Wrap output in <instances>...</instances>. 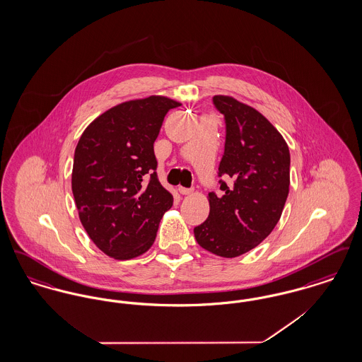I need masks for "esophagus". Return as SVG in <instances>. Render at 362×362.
<instances>
[{
	"label": "esophagus",
	"instance_id": "obj_1",
	"mask_svg": "<svg viewBox=\"0 0 362 362\" xmlns=\"http://www.w3.org/2000/svg\"><path fill=\"white\" fill-rule=\"evenodd\" d=\"M179 192L180 194H183V195H187V194H189L191 191H192V189H187V187H179Z\"/></svg>",
	"mask_w": 362,
	"mask_h": 362
}]
</instances>
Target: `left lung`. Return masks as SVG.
Returning <instances> with one entry per match:
<instances>
[{
	"instance_id": "obj_1",
	"label": "left lung",
	"mask_w": 362,
	"mask_h": 362,
	"mask_svg": "<svg viewBox=\"0 0 362 362\" xmlns=\"http://www.w3.org/2000/svg\"><path fill=\"white\" fill-rule=\"evenodd\" d=\"M213 105L225 122L217 173L221 192L209 194V217L194 228V236L209 252L236 258L278 223L289 194L291 153L276 127L252 107L228 96H214Z\"/></svg>"
}]
</instances>
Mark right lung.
<instances>
[{
  "mask_svg": "<svg viewBox=\"0 0 362 362\" xmlns=\"http://www.w3.org/2000/svg\"><path fill=\"white\" fill-rule=\"evenodd\" d=\"M179 105L161 96L115 105L86 127L76 146L71 191L80 221L111 258L146 252L173 206L157 177L153 144L167 112Z\"/></svg>",
  "mask_w": 362,
  "mask_h": 362,
  "instance_id": "obj_1",
  "label": "right lung"
}]
</instances>
